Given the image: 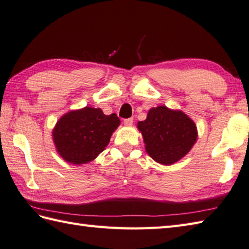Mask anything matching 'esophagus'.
<instances>
[{
    "label": "esophagus",
    "instance_id": "1",
    "mask_svg": "<svg viewBox=\"0 0 249 249\" xmlns=\"http://www.w3.org/2000/svg\"><path fill=\"white\" fill-rule=\"evenodd\" d=\"M124 123L125 125H131L132 124H133V118H128V119H124Z\"/></svg>",
    "mask_w": 249,
    "mask_h": 249
}]
</instances>
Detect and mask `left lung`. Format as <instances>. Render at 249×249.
<instances>
[{
    "label": "left lung",
    "instance_id": "1",
    "mask_svg": "<svg viewBox=\"0 0 249 249\" xmlns=\"http://www.w3.org/2000/svg\"><path fill=\"white\" fill-rule=\"evenodd\" d=\"M138 129L143 136L145 150L156 162L172 165L189 153L197 140L195 121L179 109L159 105L148 110Z\"/></svg>",
    "mask_w": 249,
    "mask_h": 249
}]
</instances>
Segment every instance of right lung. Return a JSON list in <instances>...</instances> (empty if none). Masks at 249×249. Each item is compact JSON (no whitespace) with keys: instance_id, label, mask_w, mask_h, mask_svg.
<instances>
[{"instance_id":"obj_1","label":"right lung","mask_w":249,"mask_h":249,"mask_svg":"<svg viewBox=\"0 0 249 249\" xmlns=\"http://www.w3.org/2000/svg\"><path fill=\"white\" fill-rule=\"evenodd\" d=\"M119 125L117 115H104L101 108L86 106L68 111L52 132L55 150L68 163H89L105 149Z\"/></svg>"}]
</instances>
